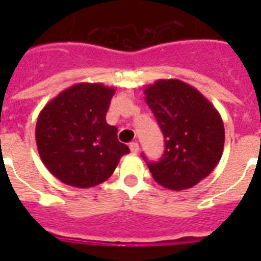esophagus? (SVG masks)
I'll return each mask as SVG.
<instances>
[{"mask_svg":"<svg viewBox=\"0 0 261 261\" xmlns=\"http://www.w3.org/2000/svg\"><path fill=\"white\" fill-rule=\"evenodd\" d=\"M130 150L133 154H137L139 151V145L137 142H131L130 143Z\"/></svg>","mask_w":261,"mask_h":261,"instance_id":"obj_1","label":"esophagus"}]
</instances>
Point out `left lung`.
Instances as JSON below:
<instances>
[{
	"label": "left lung",
	"instance_id": "left-lung-1",
	"mask_svg": "<svg viewBox=\"0 0 261 261\" xmlns=\"http://www.w3.org/2000/svg\"><path fill=\"white\" fill-rule=\"evenodd\" d=\"M145 100L165 138L163 159L147 163L153 178L173 191L196 186L222 157L225 128L219 112L198 89L174 79L145 87Z\"/></svg>",
	"mask_w": 261,
	"mask_h": 261
}]
</instances>
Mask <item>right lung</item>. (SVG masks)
<instances>
[{"label": "right lung", "instance_id": "right-lung-1", "mask_svg": "<svg viewBox=\"0 0 261 261\" xmlns=\"http://www.w3.org/2000/svg\"><path fill=\"white\" fill-rule=\"evenodd\" d=\"M115 88L80 83L62 90L38 116L35 138L43 164L67 186L89 188L110 178L130 153L106 120Z\"/></svg>", "mask_w": 261, "mask_h": 261}]
</instances>
